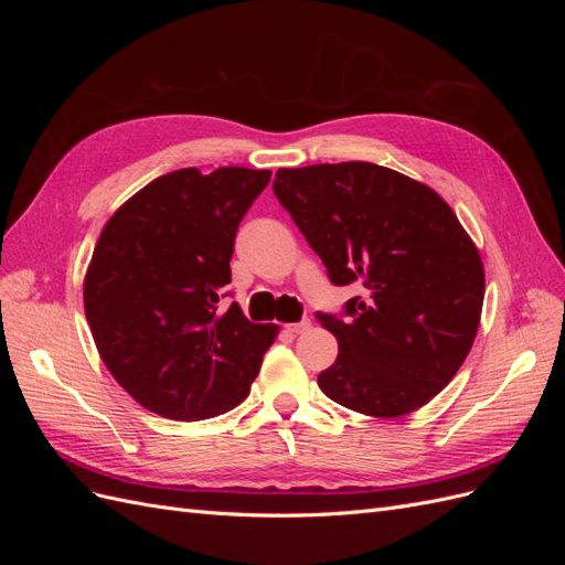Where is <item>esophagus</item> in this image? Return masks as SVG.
<instances>
[{"mask_svg": "<svg viewBox=\"0 0 565 565\" xmlns=\"http://www.w3.org/2000/svg\"><path fill=\"white\" fill-rule=\"evenodd\" d=\"M311 328V320H301V322H292V324H287V332L289 334H299V332H303V330H309Z\"/></svg>", "mask_w": 565, "mask_h": 565, "instance_id": "1", "label": "esophagus"}]
</instances>
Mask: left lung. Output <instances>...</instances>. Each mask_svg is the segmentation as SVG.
<instances>
[{
  "instance_id": "1",
  "label": "left lung",
  "mask_w": 565,
  "mask_h": 565,
  "mask_svg": "<svg viewBox=\"0 0 565 565\" xmlns=\"http://www.w3.org/2000/svg\"><path fill=\"white\" fill-rule=\"evenodd\" d=\"M273 193L332 285H363L344 313H316L337 337L318 374L328 398L372 417L415 413L465 363L486 276L476 245L429 185L372 162L278 169Z\"/></svg>"
}]
</instances>
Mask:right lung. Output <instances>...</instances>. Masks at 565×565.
Returning <instances> with one entry per match:
<instances>
[{
    "label": "right lung",
    "instance_id": "add662e5",
    "mask_svg": "<svg viewBox=\"0 0 565 565\" xmlns=\"http://www.w3.org/2000/svg\"><path fill=\"white\" fill-rule=\"evenodd\" d=\"M268 169H177L141 188L100 233L84 313L117 384L150 413L198 422L243 403L276 339L241 306L218 311L235 233Z\"/></svg>",
    "mask_w": 565,
    "mask_h": 565
}]
</instances>
